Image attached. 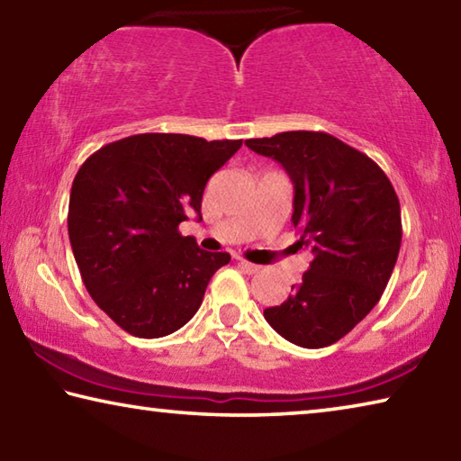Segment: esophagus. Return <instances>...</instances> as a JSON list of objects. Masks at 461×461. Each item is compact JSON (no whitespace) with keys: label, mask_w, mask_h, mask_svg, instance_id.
<instances>
[{"label":"esophagus","mask_w":461,"mask_h":461,"mask_svg":"<svg viewBox=\"0 0 461 461\" xmlns=\"http://www.w3.org/2000/svg\"><path fill=\"white\" fill-rule=\"evenodd\" d=\"M238 264H240V268H241V270L249 272V275H254V272H258V270H260L258 264H252V262H248V260H244V258H238Z\"/></svg>","instance_id":"1"}]
</instances>
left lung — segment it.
Masks as SVG:
<instances>
[{
  "mask_svg": "<svg viewBox=\"0 0 461 461\" xmlns=\"http://www.w3.org/2000/svg\"><path fill=\"white\" fill-rule=\"evenodd\" d=\"M246 146L291 176L294 246L311 252L301 283L264 319L294 346H331L370 313L394 270L402 240L394 186L372 158L325 131H280Z\"/></svg>",
  "mask_w": 461,
  "mask_h": 461,
  "instance_id": "1",
  "label": "left lung"
}]
</instances>
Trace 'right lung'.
Instances as JSON below:
<instances>
[{
  "label": "right lung",
  "mask_w": 461,
  "mask_h": 461,
  "mask_svg": "<svg viewBox=\"0 0 461 461\" xmlns=\"http://www.w3.org/2000/svg\"><path fill=\"white\" fill-rule=\"evenodd\" d=\"M241 140L136 134L83 162L68 201V240L97 307L136 338H165L201 307L228 252H205L178 223L201 215L205 185Z\"/></svg>",
  "instance_id": "1"
}]
</instances>
